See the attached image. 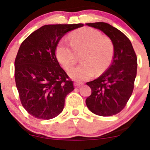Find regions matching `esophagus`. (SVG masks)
Listing matches in <instances>:
<instances>
[{
	"mask_svg": "<svg viewBox=\"0 0 150 150\" xmlns=\"http://www.w3.org/2000/svg\"><path fill=\"white\" fill-rule=\"evenodd\" d=\"M83 85H84V84L82 83V82H75V83H74V85H75V87H80Z\"/></svg>",
	"mask_w": 150,
	"mask_h": 150,
	"instance_id": "esophagus-1",
	"label": "esophagus"
}]
</instances>
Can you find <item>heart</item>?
<instances>
[{
	"label": "heart",
	"mask_w": 150,
	"mask_h": 150,
	"mask_svg": "<svg viewBox=\"0 0 150 150\" xmlns=\"http://www.w3.org/2000/svg\"><path fill=\"white\" fill-rule=\"evenodd\" d=\"M68 39L70 43L63 39L58 43L56 56L62 67L69 70L77 63V55H81L82 63L69 72L73 80H89L95 74H102L111 64L114 53L113 44L99 31L84 27L70 34Z\"/></svg>",
	"instance_id": "b5f03b06"
}]
</instances>
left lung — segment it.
<instances>
[{
  "label": "left lung",
  "mask_w": 150,
  "mask_h": 150,
  "mask_svg": "<svg viewBox=\"0 0 150 150\" xmlns=\"http://www.w3.org/2000/svg\"><path fill=\"white\" fill-rule=\"evenodd\" d=\"M86 25L104 32L114 46L109 68L96 80L87 82L92 94L86 99V104L94 114L116 115L124 108L133 91L137 56L128 38L116 27L101 22Z\"/></svg>",
  "instance_id": "left-lung-1"
}]
</instances>
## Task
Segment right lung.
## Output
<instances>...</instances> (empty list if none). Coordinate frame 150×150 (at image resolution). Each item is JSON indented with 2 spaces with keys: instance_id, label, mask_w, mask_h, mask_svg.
Returning <instances> with one entry per match:
<instances>
[{
  "instance_id": "add662e5",
  "label": "right lung",
  "mask_w": 150,
  "mask_h": 150,
  "mask_svg": "<svg viewBox=\"0 0 150 150\" xmlns=\"http://www.w3.org/2000/svg\"><path fill=\"white\" fill-rule=\"evenodd\" d=\"M83 24L42 26L22 42L15 61V80L20 101L36 118L49 120L63 111L73 82L60 66L56 48L67 32Z\"/></svg>"
}]
</instances>
